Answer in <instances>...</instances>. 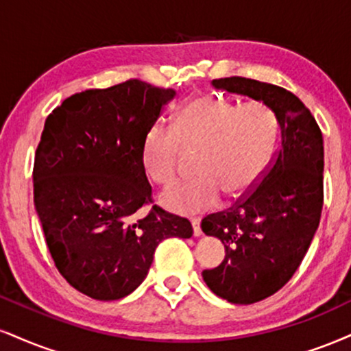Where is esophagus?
I'll return each mask as SVG.
<instances>
[{
	"label": "esophagus",
	"mask_w": 351,
	"mask_h": 351,
	"mask_svg": "<svg viewBox=\"0 0 351 351\" xmlns=\"http://www.w3.org/2000/svg\"><path fill=\"white\" fill-rule=\"evenodd\" d=\"M191 226H193V235H194V237H201L202 230H201V221H199V219H191Z\"/></svg>",
	"instance_id": "1"
}]
</instances>
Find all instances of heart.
<instances>
[{"label":"heart","mask_w":351,"mask_h":351,"mask_svg":"<svg viewBox=\"0 0 351 351\" xmlns=\"http://www.w3.org/2000/svg\"><path fill=\"white\" fill-rule=\"evenodd\" d=\"M276 121L260 103L237 106L213 95L188 101L175 114L171 130L152 128L142 142L143 170L155 183L176 178L180 147L199 150L196 178L160 194V204L175 214H199L221 202L222 193L239 199L260 183L271 163Z\"/></svg>","instance_id":"1"}]
</instances>
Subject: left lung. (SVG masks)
<instances>
[{"instance_id":"obj_1","label":"left lung","mask_w":351,"mask_h":351,"mask_svg":"<svg viewBox=\"0 0 351 351\" xmlns=\"http://www.w3.org/2000/svg\"><path fill=\"white\" fill-rule=\"evenodd\" d=\"M216 90L263 103L276 117L281 141L268 171L247 199L201 222L221 240L226 256L204 269L208 288L232 304L263 301L288 282L306 256L324 202V141L296 95L256 80H213Z\"/></svg>"}]
</instances>
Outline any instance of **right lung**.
Segmentation results:
<instances>
[{
  "instance_id": "1",
  "label": "right lung",
  "mask_w": 351,
  "mask_h": 351,
  "mask_svg": "<svg viewBox=\"0 0 351 351\" xmlns=\"http://www.w3.org/2000/svg\"><path fill=\"white\" fill-rule=\"evenodd\" d=\"M175 90L141 80L70 96L45 119L34 162V206L55 267L80 293L116 301L141 286L165 239L188 219L154 206L142 142Z\"/></svg>"
}]
</instances>
